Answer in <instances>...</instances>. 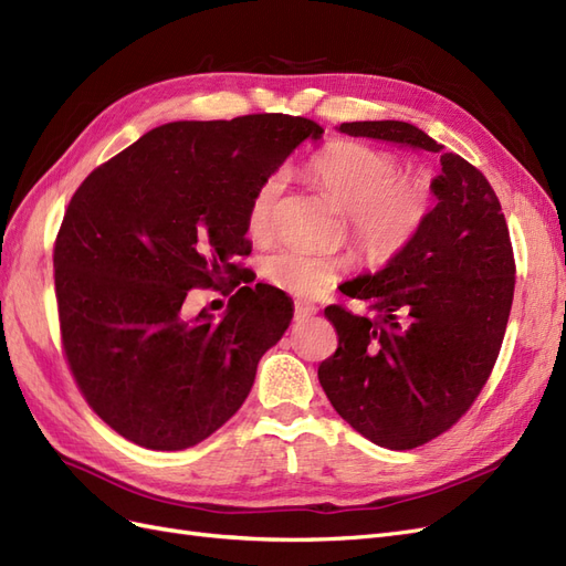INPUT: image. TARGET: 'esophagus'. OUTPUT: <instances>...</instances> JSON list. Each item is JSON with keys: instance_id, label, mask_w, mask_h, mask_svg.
Wrapping results in <instances>:
<instances>
[{"instance_id": "1", "label": "esophagus", "mask_w": 566, "mask_h": 566, "mask_svg": "<svg viewBox=\"0 0 566 566\" xmlns=\"http://www.w3.org/2000/svg\"><path fill=\"white\" fill-rule=\"evenodd\" d=\"M318 310L314 304H310V302H295V318L297 321H304V318H310V316H314Z\"/></svg>"}]
</instances>
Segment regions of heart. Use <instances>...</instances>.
Returning <instances> with one entry per match:
<instances>
[{
    "label": "heart",
    "mask_w": 566,
    "mask_h": 566,
    "mask_svg": "<svg viewBox=\"0 0 566 566\" xmlns=\"http://www.w3.org/2000/svg\"><path fill=\"white\" fill-rule=\"evenodd\" d=\"M310 172L339 210L347 212L354 245L370 264H387L401 254L432 214V188L420 177L403 175V165L387 150L356 142H335L312 160ZM283 188V175L266 177L252 193L248 227L264 233L271 227L273 205ZM262 276L287 293L316 297L342 271L331 252L283 243L262 256Z\"/></svg>",
    "instance_id": "1"
}]
</instances>
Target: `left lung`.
<instances>
[{"instance_id": "1", "label": "left lung", "mask_w": 566, "mask_h": 566, "mask_svg": "<svg viewBox=\"0 0 566 566\" xmlns=\"http://www.w3.org/2000/svg\"><path fill=\"white\" fill-rule=\"evenodd\" d=\"M342 134L441 153L437 205L401 254L342 285L373 318L325 306L337 349L318 366L333 408L378 447L406 451L468 413L499 358L515 295V256L486 177L399 119L342 123Z\"/></svg>"}]
</instances>
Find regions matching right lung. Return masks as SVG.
Listing matches in <instances>:
<instances>
[{"mask_svg":"<svg viewBox=\"0 0 566 566\" xmlns=\"http://www.w3.org/2000/svg\"><path fill=\"white\" fill-rule=\"evenodd\" d=\"M323 129L283 113L150 129L80 184L54 245L65 361L94 413L150 451L217 432L293 318L283 290L238 287L227 314L188 290L241 285L252 193Z\"/></svg>","mask_w":566,"mask_h":566,"instance_id":"right-lung-1","label":"right lung"}]
</instances>
